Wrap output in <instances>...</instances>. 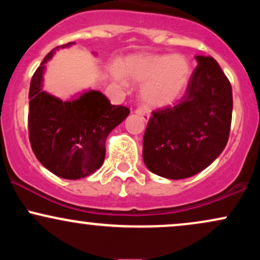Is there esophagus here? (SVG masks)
<instances>
[{
    "label": "esophagus",
    "mask_w": 260,
    "mask_h": 260,
    "mask_svg": "<svg viewBox=\"0 0 260 260\" xmlns=\"http://www.w3.org/2000/svg\"><path fill=\"white\" fill-rule=\"evenodd\" d=\"M136 113H137V115H139L140 117H142L145 122H148L149 118H150V115H149V112L145 111V110L142 109V107H138V109L136 110Z\"/></svg>",
    "instance_id": "obj_1"
}]
</instances>
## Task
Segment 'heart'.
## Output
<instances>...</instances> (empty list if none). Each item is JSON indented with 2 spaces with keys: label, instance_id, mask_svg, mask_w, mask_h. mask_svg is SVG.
I'll return each mask as SVG.
<instances>
[{
  "label": "heart",
  "instance_id": "obj_1",
  "mask_svg": "<svg viewBox=\"0 0 260 260\" xmlns=\"http://www.w3.org/2000/svg\"><path fill=\"white\" fill-rule=\"evenodd\" d=\"M192 76V64L183 55L136 53L123 58L118 68H112L115 82L126 84V79L143 83L142 100L150 107L172 105L186 91Z\"/></svg>",
  "mask_w": 260,
  "mask_h": 260
}]
</instances>
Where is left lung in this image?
<instances>
[{"label": "left lung", "instance_id": "left-lung-1", "mask_svg": "<svg viewBox=\"0 0 260 260\" xmlns=\"http://www.w3.org/2000/svg\"><path fill=\"white\" fill-rule=\"evenodd\" d=\"M184 96L151 115L143 160L151 172L182 180L207 169L222 153L232 118V88L213 57L196 56Z\"/></svg>", "mask_w": 260, "mask_h": 260}]
</instances>
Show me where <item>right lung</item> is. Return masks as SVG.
<instances>
[{"mask_svg": "<svg viewBox=\"0 0 260 260\" xmlns=\"http://www.w3.org/2000/svg\"><path fill=\"white\" fill-rule=\"evenodd\" d=\"M55 47L35 71L29 89V140L44 168L66 180H79L94 174L105 160L107 136L129 115V109L111 105L103 92L88 90L62 101L43 90L45 63Z\"/></svg>", "mask_w": 260, "mask_h": 260, "instance_id": "right-lung-1", "label": "right lung"}]
</instances>
